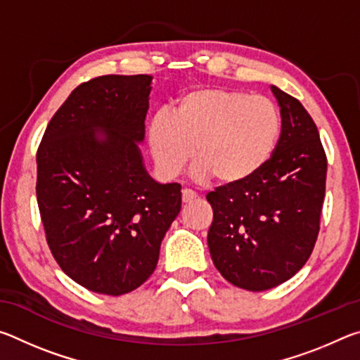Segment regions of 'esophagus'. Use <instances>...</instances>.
I'll list each match as a JSON object with an SVG mask.
<instances>
[{
	"mask_svg": "<svg viewBox=\"0 0 360 360\" xmlns=\"http://www.w3.org/2000/svg\"><path fill=\"white\" fill-rule=\"evenodd\" d=\"M197 198V193L191 188H182V203H191L193 200Z\"/></svg>",
	"mask_w": 360,
	"mask_h": 360,
	"instance_id": "1",
	"label": "esophagus"
}]
</instances>
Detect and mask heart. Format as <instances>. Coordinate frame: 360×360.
<instances>
[{
	"label": "heart",
	"mask_w": 360,
	"mask_h": 360,
	"mask_svg": "<svg viewBox=\"0 0 360 360\" xmlns=\"http://www.w3.org/2000/svg\"><path fill=\"white\" fill-rule=\"evenodd\" d=\"M281 136V114L266 96L219 87L182 94L173 112L158 111L148 141L158 172L178 176L195 157V179L238 184L270 160ZM195 150H193V148Z\"/></svg>",
	"instance_id": "1"
}]
</instances>
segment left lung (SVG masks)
<instances>
[{
	"label": "left lung",
	"mask_w": 360,
	"mask_h": 360,
	"mask_svg": "<svg viewBox=\"0 0 360 360\" xmlns=\"http://www.w3.org/2000/svg\"><path fill=\"white\" fill-rule=\"evenodd\" d=\"M281 136L257 174L206 195L211 259L236 288L260 292L288 281L318 240L327 158L318 127L294 96L271 85Z\"/></svg>",
	"instance_id": "8db88e82"
}]
</instances>
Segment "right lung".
Listing matches in <instances>:
<instances>
[{"label":"right lung","mask_w":360,"mask_h":360,"mask_svg":"<svg viewBox=\"0 0 360 360\" xmlns=\"http://www.w3.org/2000/svg\"><path fill=\"white\" fill-rule=\"evenodd\" d=\"M150 90L149 75L81 84L36 155L47 245L72 281L98 294L124 295L148 281L181 211V186L152 179L138 146Z\"/></svg>","instance_id":"right-lung-1"}]
</instances>
